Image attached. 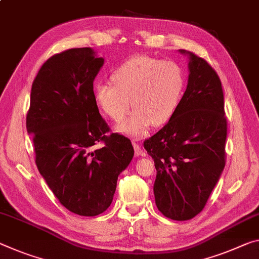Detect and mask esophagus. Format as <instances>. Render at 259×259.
Here are the masks:
<instances>
[{"label": "esophagus", "instance_id": "esophagus-1", "mask_svg": "<svg viewBox=\"0 0 259 259\" xmlns=\"http://www.w3.org/2000/svg\"><path fill=\"white\" fill-rule=\"evenodd\" d=\"M133 146H134V150H135V154H136V157H139V155H142V157H144L145 153H143V151L141 149V146H139L137 143L133 142Z\"/></svg>", "mask_w": 259, "mask_h": 259}]
</instances>
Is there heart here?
Returning <instances> with one entry per match:
<instances>
[{
  "label": "heart",
  "mask_w": 259,
  "mask_h": 259,
  "mask_svg": "<svg viewBox=\"0 0 259 259\" xmlns=\"http://www.w3.org/2000/svg\"><path fill=\"white\" fill-rule=\"evenodd\" d=\"M113 83L94 85L97 105L109 118L121 122L117 133L139 138L154 125H163L174 116L181 104L186 78L181 65L170 60L151 56L131 57L112 75Z\"/></svg>",
  "instance_id": "1"
}]
</instances>
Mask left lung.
Returning a JSON list of instances; mask_svg holds the SVG:
<instances>
[{
    "label": "left lung",
    "mask_w": 259,
    "mask_h": 259,
    "mask_svg": "<svg viewBox=\"0 0 259 259\" xmlns=\"http://www.w3.org/2000/svg\"><path fill=\"white\" fill-rule=\"evenodd\" d=\"M179 52L189 59L186 92L174 116L144 147L157 169L158 210L184 221L202 212L223 173L227 120L217 72L191 52Z\"/></svg>",
    "instance_id": "8db88e82"
}]
</instances>
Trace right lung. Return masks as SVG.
Masks as SVG:
<instances>
[{
    "mask_svg": "<svg viewBox=\"0 0 259 259\" xmlns=\"http://www.w3.org/2000/svg\"><path fill=\"white\" fill-rule=\"evenodd\" d=\"M104 63L90 47L52 56L32 84L26 117L41 176L65 208L83 217L107 210L118 175L134 157L128 138L105 135L109 128L93 97ZM99 141L104 147L92 150Z\"/></svg>",
    "mask_w": 259,
    "mask_h": 259,
    "instance_id": "right-lung-1",
    "label": "right lung"
}]
</instances>
